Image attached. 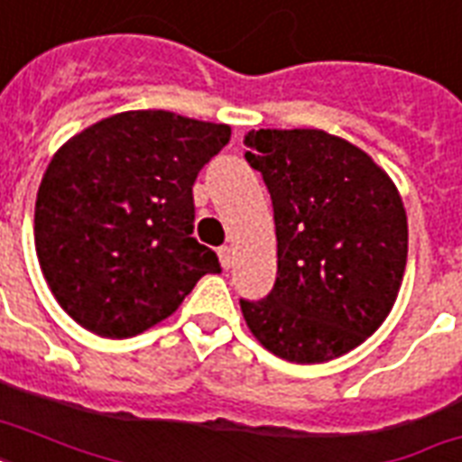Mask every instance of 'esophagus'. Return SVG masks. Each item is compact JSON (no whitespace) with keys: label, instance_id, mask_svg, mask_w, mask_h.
<instances>
[{"label":"esophagus","instance_id":"34e87169","mask_svg":"<svg viewBox=\"0 0 462 462\" xmlns=\"http://www.w3.org/2000/svg\"><path fill=\"white\" fill-rule=\"evenodd\" d=\"M217 259H220V266L230 268L232 266V249H230V246H220V249H217Z\"/></svg>","mask_w":462,"mask_h":462}]
</instances>
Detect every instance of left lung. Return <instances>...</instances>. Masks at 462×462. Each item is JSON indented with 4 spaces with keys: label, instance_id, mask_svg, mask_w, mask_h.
Returning a JSON list of instances; mask_svg holds the SVG:
<instances>
[{
    "label": "left lung",
    "instance_id": "1",
    "mask_svg": "<svg viewBox=\"0 0 462 462\" xmlns=\"http://www.w3.org/2000/svg\"><path fill=\"white\" fill-rule=\"evenodd\" d=\"M246 162L273 201L278 278L242 314L275 357L319 365L391 314L408 263V216L383 167L323 129H252Z\"/></svg>",
    "mask_w": 462,
    "mask_h": 462
}]
</instances>
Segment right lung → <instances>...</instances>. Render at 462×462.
I'll use <instances>...</instances> for the list:
<instances>
[{
  "mask_svg": "<svg viewBox=\"0 0 462 462\" xmlns=\"http://www.w3.org/2000/svg\"><path fill=\"white\" fill-rule=\"evenodd\" d=\"M230 134L167 110H129L86 126L52 155L35 199V252L79 326L139 336L220 271L216 252L191 237V187Z\"/></svg>",
  "mask_w": 462,
  "mask_h": 462,
  "instance_id": "1",
  "label": "right lung"
}]
</instances>
